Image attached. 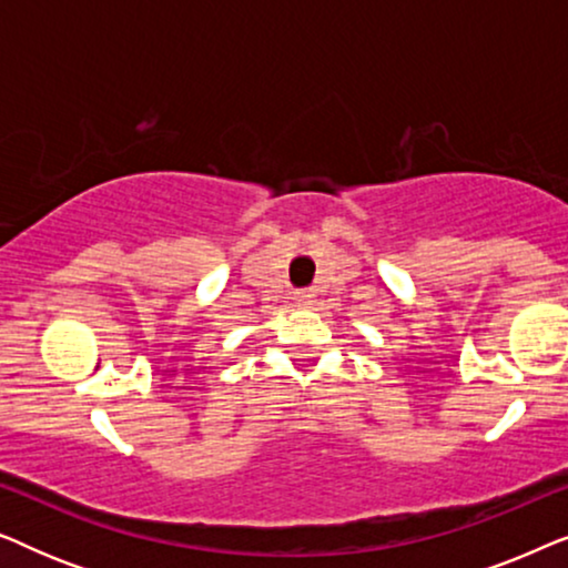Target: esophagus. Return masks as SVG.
I'll use <instances>...</instances> for the list:
<instances>
[{
    "label": "esophagus",
    "mask_w": 568,
    "mask_h": 568,
    "mask_svg": "<svg viewBox=\"0 0 568 568\" xmlns=\"http://www.w3.org/2000/svg\"><path fill=\"white\" fill-rule=\"evenodd\" d=\"M294 302H297V305H302V307L313 305L315 292L313 290H297V292H294Z\"/></svg>",
    "instance_id": "obj_1"
}]
</instances>
